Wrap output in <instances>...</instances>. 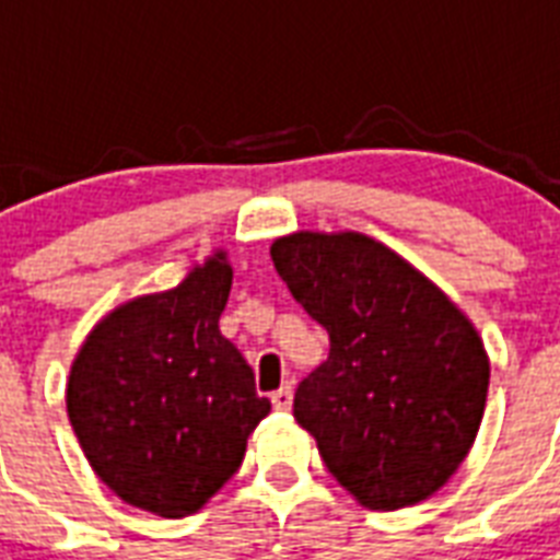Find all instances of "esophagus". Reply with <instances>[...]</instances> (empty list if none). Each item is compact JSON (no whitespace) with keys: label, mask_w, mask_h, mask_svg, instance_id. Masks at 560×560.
<instances>
[{"label":"esophagus","mask_w":560,"mask_h":560,"mask_svg":"<svg viewBox=\"0 0 560 560\" xmlns=\"http://www.w3.org/2000/svg\"><path fill=\"white\" fill-rule=\"evenodd\" d=\"M290 404H293V386H290V383H284L281 389L272 392V407L284 412V409H290Z\"/></svg>","instance_id":"34e87169"}]
</instances>
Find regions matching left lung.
I'll list each match as a JSON object with an SVG mask.
<instances>
[{"label": "left lung", "instance_id": "8db88e82", "mask_svg": "<svg viewBox=\"0 0 560 560\" xmlns=\"http://www.w3.org/2000/svg\"><path fill=\"white\" fill-rule=\"evenodd\" d=\"M270 255L331 340L293 398L325 468L369 509L435 494L468 456L486 409L491 369L474 325L433 281L358 232H296Z\"/></svg>", "mask_w": 560, "mask_h": 560}]
</instances>
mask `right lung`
I'll use <instances>...</instances> for the list:
<instances>
[{"mask_svg": "<svg viewBox=\"0 0 560 560\" xmlns=\"http://www.w3.org/2000/svg\"><path fill=\"white\" fill-rule=\"evenodd\" d=\"M229 288L232 267L218 253L174 290L101 319L69 374V421L92 470L160 517H186L218 494L270 412L218 328Z\"/></svg>", "mask_w": 560, "mask_h": 560, "instance_id": "1", "label": "right lung"}]
</instances>
